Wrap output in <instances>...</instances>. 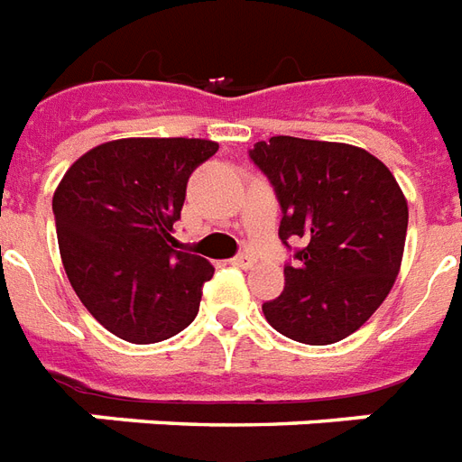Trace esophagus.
Listing matches in <instances>:
<instances>
[{
  "label": "esophagus",
  "mask_w": 462,
  "mask_h": 462,
  "mask_svg": "<svg viewBox=\"0 0 462 462\" xmlns=\"http://www.w3.org/2000/svg\"><path fill=\"white\" fill-rule=\"evenodd\" d=\"M253 254L250 253H241V254H236L234 260H231V264H234V267H241V269H248V267H253Z\"/></svg>",
  "instance_id": "1"
}]
</instances>
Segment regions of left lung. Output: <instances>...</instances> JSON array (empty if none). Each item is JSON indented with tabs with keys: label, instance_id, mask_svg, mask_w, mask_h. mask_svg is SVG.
Listing matches in <instances>:
<instances>
[{
	"label": "left lung",
	"instance_id": "left-lung-1",
	"mask_svg": "<svg viewBox=\"0 0 462 462\" xmlns=\"http://www.w3.org/2000/svg\"><path fill=\"white\" fill-rule=\"evenodd\" d=\"M250 160L282 205L279 238L300 243L286 286L262 305L279 334L327 346L363 327L389 295L403 260L408 202L363 147L274 135Z\"/></svg>",
	"mask_w": 462,
	"mask_h": 462
}]
</instances>
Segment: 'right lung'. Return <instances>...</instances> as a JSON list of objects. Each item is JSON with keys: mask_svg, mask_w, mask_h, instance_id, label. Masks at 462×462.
I'll list each match as a JSON object with an SVG mask.
<instances>
[{"mask_svg": "<svg viewBox=\"0 0 462 462\" xmlns=\"http://www.w3.org/2000/svg\"><path fill=\"white\" fill-rule=\"evenodd\" d=\"M219 150L200 138H121L71 164L51 198L59 253L80 302L131 343L193 322L214 267L176 250L190 173Z\"/></svg>", "mask_w": 462, "mask_h": 462, "instance_id": "obj_1", "label": "right lung"}]
</instances>
